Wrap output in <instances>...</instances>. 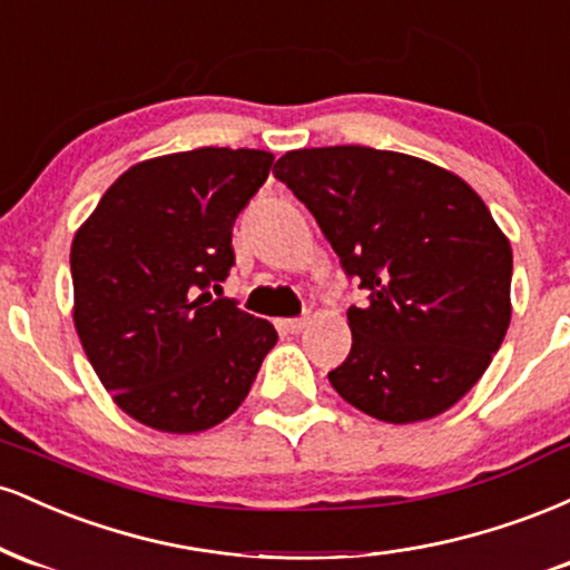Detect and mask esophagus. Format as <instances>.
<instances>
[{
	"mask_svg": "<svg viewBox=\"0 0 570 570\" xmlns=\"http://www.w3.org/2000/svg\"><path fill=\"white\" fill-rule=\"evenodd\" d=\"M284 324V330L286 332H292V335H297V332H303L305 326H307V316H299V318H286V322H281Z\"/></svg>",
	"mask_w": 570,
	"mask_h": 570,
	"instance_id": "34e87169",
	"label": "esophagus"
}]
</instances>
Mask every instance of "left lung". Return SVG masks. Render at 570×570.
I'll use <instances>...</instances> for the list:
<instances>
[{
	"label": "left lung",
	"instance_id": "1",
	"mask_svg": "<svg viewBox=\"0 0 570 570\" xmlns=\"http://www.w3.org/2000/svg\"><path fill=\"white\" fill-rule=\"evenodd\" d=\"M305 203L364 307L332 389L385 423L440 415L501 348L512 318V246L461 176L389 149H292L273 168Z\"/></svg>",
	"mask_w": 570,
	"mask_h": 570
}]
</instances>
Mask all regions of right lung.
<instances>
[{
	"label": "right lung",
	"mask_w": 570,
	"mask_h": 570,
	"mask_svg": "<svg viewBox=\"0 0 570 570\" xmlns=\"http://www.w3.org/2000/svg\"><path fill=\"white\" fill-rule=\"evenodd\" d=\"M273 155L200 147L130 166L71 240L75 330L122 412L198 434L240 407L276 345L265 318L208 286L235 263L233 225Z\"/></svg>",
	"instance_id": "right-lung-1"
}]
</instances>
